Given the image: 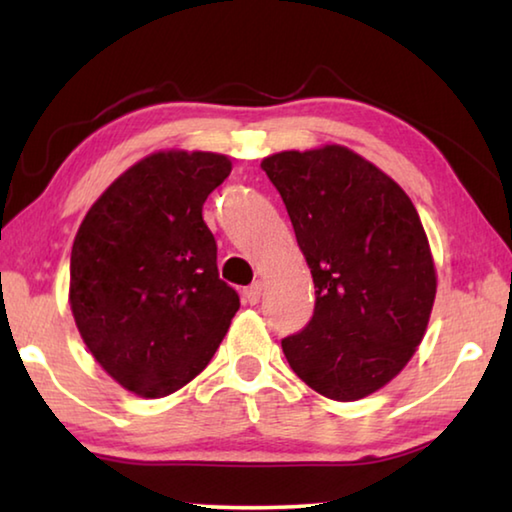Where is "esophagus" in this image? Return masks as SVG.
I'll return each mask as SVG.
<instances>
[{"mask_svg": "<svg viewBox=\"0 0 512 512\" xmlns=\"http://www.w3.org/2000/svg\"><path fill=\"white\" fill-rule=\"evenodd\" d=\"M262 293H264V282H262V280H255V282L250 284V287L244 291V296H246V300L250 302V305H257L259 298H262Z\"/></svg>", "mask_w": 512, "mask_h": 512, "instance_id": "esophagus-1", "label": "esophagus"}]
</instances>
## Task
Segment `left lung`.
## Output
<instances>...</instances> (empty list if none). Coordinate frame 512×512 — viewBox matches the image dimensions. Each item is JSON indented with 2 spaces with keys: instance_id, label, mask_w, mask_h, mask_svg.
Segmentation results:
<instances>
[{
  "instance_id": "1",
  "label": "left lung",
  "mask_w": 512,
  "mask_h": 512,
  "mask_svg": "<svg viewBox=\"0 0 512 512\" xmlns=\"http://www.w3.org/2000/svg\"><path fill=\"white\" fill-rule=\"evenodd\" d=\"M314 277V318L282 341L316 393L357 402L404 370L427 332L438 275L404 189L348 146L262 160Z\"/></svg>"
}]
</instances>
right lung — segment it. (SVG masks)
<instances>
[{"label": "right lung", "instance_id": "1", "mask_svg": "<svg viewBox=\"0 0 512 512\" xmlns=\"http://www.w3.org/2000/svg\"><path fill=\"white\" fill-rule=\"evenodd\" d=\"M232 162L167 149L128 167L85 214L69 262V307L94 361L146 400L201 375L239 309L219 280L203 203Z\"/></svg>", "mask_w": 512, "mask_h": 512}]
</instances>
